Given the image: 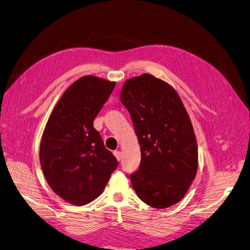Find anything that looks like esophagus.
Masks as SVG:
<instances>
[{
  "label": "esophagus",
  "mask_w": 250,
  "mask_h": 250,
  "mask_svg": "<svg viewBox=\"0 0 250 250\" xmlns=\"http://www.w3.org/2000/svg\"><path fill=\"white\" fill-rule=\"evenodd\" d=\"M113 154H115V156L117 157V160L120 162L121 158H122V153H121L120 151H115V152H113Z\"/></svg>",
  "instance_id": "1"
}]
</instances>
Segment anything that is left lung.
I'll return each mask as SVG.
<instances>
[{
    "mask_svg": "<svg viewBox=\"0 0 250 250\" xmlns=\"http://www.w3.org/2000/svg\"><path fill=\"white\" fill-rule=\"evenodd\" d=\"M141 147L130 180L138 197L155 208L184 198L198 168V146L188 113L168 82L151 74L127 79L120 95Z\"/></svg>",
    "mask_w": 250,
    "mask_h": 250,
    "instance_id": "1",
    "label": "left lung"
}]
</instances>
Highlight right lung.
Returning a JSON list of instances; mask_svg holds the SVG:
<instances>
[{"mask_svg":"<svg viewBox=\"0 0 250 250\" xmlns=\"http://www.w3.org/2000/svg\"><path fill=\"white\" fill-rule=\"evenodd\" d=\"M115 85V81L93 75L79 78L56 103L42 132L43 175L53 192L74 206L99 197L118 167L93 125Z\"/></svg>","mask_w":250,"mask_h":250,"instance_id":"1","label":"right lung"}]
</instances>
